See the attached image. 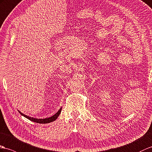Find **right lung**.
Listing matches in <instances>:
<instances>
[{
    "label": "right lung",
    "instance_id": "obj_1",
    "mask_svg": "<svg viewBox=\"0 0 152 152\" xmlns=\"http://www.w3.org/2000/svg\"><path fill=\"white\" fill-rule=\"evenodd\" d=\"M61 110H62V108L59 109L58 112L55 115H53V116H51L50 117H48V118H45V119H36V118H33V117H29L28 115H26L23 114V113H21L20 111H18V112H19L22 115L24 116V117L27 118V119H29V121L34 122V123H40V124H46V123H51V122H53L54 121L56 120L57 119V117H58L59 115H60L61 112Z\"/></svg>",
    "mask_w": 152,
    "mask_h": 152
}]
</instances>
